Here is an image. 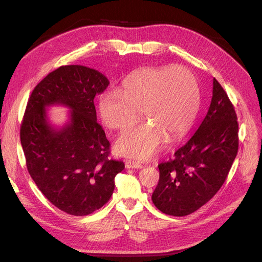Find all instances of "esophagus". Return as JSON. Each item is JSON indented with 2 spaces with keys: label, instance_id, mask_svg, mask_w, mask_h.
I'll use <instances>...</instances> for the list:
<instances>
[{
  "label": "esophagus",
  "instance_id": "34e87169",
  "mask_svg": "<svg viewBox=\"0 0 262 262\" xmlns=\"http://www.w3.org/2000/svg\"><path fill=\"white\" fill-rule=\"evenodd\" d=\"M125 167L126 168H142V164L138 163V162H134V161H126L125 163Z\"/></svg>",
  "mask_w": 262,
  "mask_h": 262
}]
</instances>
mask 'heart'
I'll use <instances>...</instances> for the list:
<instances>
[{"label": "heart", "instance_id": "b5f03b06", "mask_svg": "<svg viewBox=\"0 0 262 262\" xmlns=\"http://www.w3.org/2000/svg\"><path fill=\"white\" fill-rule=\"evenodd\" d=\"M200 107L196 78L189 69L145 68L126 77L119 91L101 94L98 112L102 123L125 130L138 121L147 122L121 134L116 142L119 154L147 160L161 149L165 140L182 138L191 128Z\"/></svg>", "mask_w": 262, "mask_h": 262}]
</instances>
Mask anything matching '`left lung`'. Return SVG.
<instances>
[{
  "label": "left lung",
  "mask_w": 262,
  "mask_h": 262,
  "mask_svg": "<svg viewBox=\"0 0 262 262\" xmlns=\"http://www.w3.org/2000/svg\"><path fill=\"white\" fill-rule=\"evenodd\" d=\"M211 105L202 123L168 162L161 163L152 194L155 207L172 216H185L215 195L238 152V122L234 106L213 78Z\"/></svg>",
  "instance_id": "obj_1"
}]
</instances>
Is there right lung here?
Here are the masks:
<instances>
[{
	"label": "right lung",
	"mask_w": 262,
	"mask_h": 262,
	"mask_svg": "<svg viewBox=\"0 0 262 262\" xmlns=\"http://www.w3.org/2000/svg\"><path fill=\"white\" fill-rule=\"evenodd\" d=\"M109 85L97 70L64 66L54 70L31 93L20 125V143L29 175L54 207L84 216L112 196L115 177L124 169L109 160L110 143L97 123L94 98ZM71 108L62 128L49 122L45 109Z\"/></svg>",
	"instance_id": "1"
}]
</instances>
